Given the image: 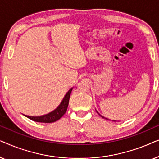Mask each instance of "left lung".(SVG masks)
Returning a JSON list of instances; mask_svg holds the SVG:
<instances>
[{
  "label": "left lung",
  "instance_id": "8db88e82",
  "mask_svg": "<svg viewBox=\"0 0 159 159\" xmlns=\"http://www.w3.org/2000/svg\"><path fill=\"white\" fill-rule=\"evenodd\" d=\"M102 117H103V118H104V117L103 116H102ZM105 119H106V118H105Z\"/></svg>",
  "mask_w": 159,
  "mask_h": 159
}]
</instances>
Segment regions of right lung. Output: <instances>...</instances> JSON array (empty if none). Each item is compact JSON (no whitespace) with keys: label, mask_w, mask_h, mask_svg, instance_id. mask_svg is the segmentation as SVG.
<instances>
[{"label":"right lung","mask_w":159,"mask_h":159,"mask_svg":"<svg viewBox=\"0 0 159 159\" xmlns=\"http://www.w3.org/2000/svg\"><path fill=\"white\" fill-rule=\"evenodd\" d=\"M72 90V88L70 89L68 91V93H66L65 95L64 99L59 106H58V108L56 110H54L53 112L50 113L48 114L44 115V116H25L27 118L31 119L32 121H37V122H43V123H52L54 121H57L60 118L64 116L65 113H66L67 108H68L69 105V98H70V95Z\"/></svg>","instance_id":"obj_1"}]
</instances>
